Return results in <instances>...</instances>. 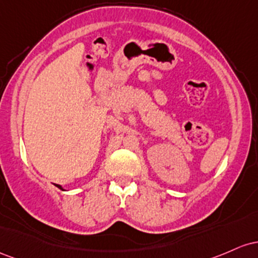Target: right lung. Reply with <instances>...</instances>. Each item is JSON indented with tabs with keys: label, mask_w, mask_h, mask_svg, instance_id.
I'll return each mask as SVG.
<instances>
[{
	"label": "right lung",
	"mask_w": 258,
	"mask_h": 258,
	"mask_svg": "<svg viewBox=\"0 0 258 258\" xmlns=\"http://www.w3.org/2000/svg\"><path fill=\"white\" fill-rule=\"evenodd\" d=\"M54 185H56V186H57V187H59V189H62V190H63V187H62V186H60V185H58V184H54Z\"/></svg>",
	"instance_id": "add662e5"
}]
</instances>
